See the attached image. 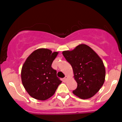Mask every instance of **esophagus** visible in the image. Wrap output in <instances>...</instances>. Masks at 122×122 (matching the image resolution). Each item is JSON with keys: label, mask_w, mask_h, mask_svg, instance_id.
<instances>
[{"label": "esophagus", "mask_w": 122, "mask_h": 122, "mask_svg": "<svg viewBox=\"0 0 122 122\" xmlns=\"http://www.w3.org/2000/svg\"><path fill=\"white\" fill-rule=\"evenodd\" d=\"M67 79H68V76H65V77H64V79H63V81L66 82V81Z\"/></svg>", "instance_id": "obj_1"}]
</instances>
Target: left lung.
<instances>
[{"label": "left lung", "mask_w": 122, "mask_h": 122, "mask_svg": "<svg viewBox=\"0 0 122 122\" xmlns=\"http://www.w3.org/2000/svg\"><path fill=\"white\" fill-rule=\"evenodd\" d=\"M73 71L77 87L73 91L82 99L92 97L103 86L106 77L105 66L100 57L90 47L80 44L73 50L62 52Z\"/></svg>", "instance_id": "1"}]
</instances>
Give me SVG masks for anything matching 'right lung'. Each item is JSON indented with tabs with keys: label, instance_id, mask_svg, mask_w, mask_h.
<instances>
[{
	"label": "right lung",
	"instance_id": "1",
	"mask_svg": "<svg viewBox=\"0 0 122 122\" xmlns=\"http://www.w3.org/2000/svg\"><path fill=\"white\" fill-rule=\"evenodd\" d=\"M58 52L45 48L38 49L27 57L21 71L23 86L30 96L45 100L53 96L62 82L57 71L51 67Z\"/></svg>",
	"mask_w": 122,
	"mask_h": 122
}]
</instances>
